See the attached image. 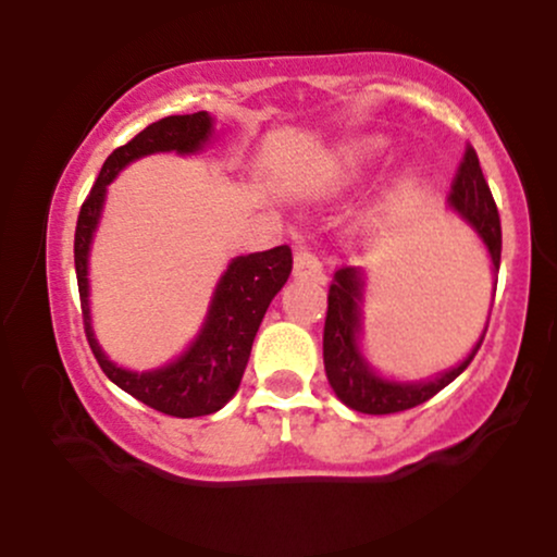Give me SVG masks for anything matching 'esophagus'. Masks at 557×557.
<instances>
[{
    "label": "esophagus",
    "mask_w": 557,
    "mask_h": 557,
    "mask_svg": "<svg viewBox=\"0 0 557 557\" xmlns=\"http://www.w3.org/2000/svg\"><path fill=\"white\" fill-rule=\"evenodd\" d=\"M293 277L296 280H314V283H322V261L311 248H296V259H293Z\"/></svg>",
    "instance_id": "34e87169"
}]
</instances>
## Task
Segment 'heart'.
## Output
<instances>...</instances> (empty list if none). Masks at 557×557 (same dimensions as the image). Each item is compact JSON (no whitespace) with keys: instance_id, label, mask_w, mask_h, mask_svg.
I'll return each instance as SVG.
<instances>
[{"instance_id":"1","label":"heart","mask_w":557,"mask_h":557,"mask_svg":"<svg viewBox=\"0 0 557 557\" xmlns=\"http://www.w3.org/2000/svg\"><path fill=\"white\" fill-rule=\"evenodd\" d=\"M376 151H380V146H376V144L348 146V149H345V151H343V157H341L343 170H345V172H359V170H363V168H367V164L372 162V159L376 157ZM417 185H419V177H417V175L403 177V181L398 183V188H395L393 203L406 201V198L411 196L413 190H417Z\"/></svg>"}]
</instances>
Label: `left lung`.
Wrapping results in <instances>:
<instances>
[{
	"mask_svg": "<svg viewBox=\"0 0 557 557\" xmlns=\"http://www.w3.org/2000/svg\"><path fill=\"white\" fill-rule=\"evenodd\" d=\"M450 203L476 227V233L487 243L492 264H495V270H500V214H497L495 198H492V190L487 181H484L482 168H479V157L471 144L466 146L461 162H458L456 177H453ZM361 287L363 280L356 267L337 270L335 280L330 283L327 319H324V372H327V380L337 398L345 406L354 408V411L382 417V413H398L408 411L413 406H421V403L434 398L440 389L450 385L474 361L476 350L482 348L484 335L479 337L476 348L471 350L469 359L461 367L440 374L432 382L400 385V382L382 380V376H376L367 367V361L359 354V345H356L361 327Z\"/></svg>",
	"mask_w": 557,
	"mask_h": 557,
	"instance_id": "obj_1",
	"label": "left lung"
}]
</instances>
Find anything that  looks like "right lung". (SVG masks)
<instances>
[{
  "mask_svg": "<svg viewBox=\"0 0 557 557\" xmlns=\"http://www.w3.org/2000/svg\"><path fill=\"white\" fill-rule=\"evenodd\" d=\"M209 136H212V117L207 112L172 114V117L144 127L136 138L127 140L125 146H117L107 157L94 188L83 201L78 225H75V274H78L83 330H86L91 354L99 361L101 372L110 376L114 385L123 387L127 395L146 403L154 411L177 419L207 417V413L220 411L235 395L240 376L246 372L261 319L280 287L290 277V246H277L270 251L233 259V264L227 267L216 285L212 309H209L207 324H203L198 341L175 363L144 374L114 367L101 354L99 343L94 341L91 322H88V246H91V235L99 222L107 185L127 162L144 154H154V151L190 154V151L201 149Z\"/></svg>",
  "mask_w": 557,
  "mask_h": 557,
  "instance_id": "right-lung-1",
  "label": "right lung"
}]
</instances>
